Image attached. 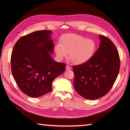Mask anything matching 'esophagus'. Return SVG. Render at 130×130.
Returning a JSON list of instances; mask_svg holds the SVG:
<instances>
[{
	"mask_svg": "<svg viewBox=\"0 0 130 130\" xmlns=\"http://www.w3.org/2000/svg\"><path fill=\"white\" fill-rule=\"evenodd\" d=\"M66 70H70V69H71V67H70V66L67 65L66 66Z\"/></svg>",
	"mask_w": 130,
	"mask_h": 130,
	"instance_id": "1",
	"label": "esophagus"
}]
</instances>
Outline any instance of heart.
<instances>
[{
  "label": "heart",
  "mask_w": 130,
  "mask_h": 130,
  "mask_svg": "<svg viewBox=\"0 0 130 130\" xmlns=\"http://www.w3.org/2000/svg\"><path fill=\"white\" fill-rule=\"evenodd\" d=\"M95 43L90 39H86L80 35L70 34L64 35L61 44L55 46L57 57L62 60L69 54L70 60L75 64H81L87 62L95 52Z\"/></svg>",
  "instance_id": "obj_1"
}]
</instances>
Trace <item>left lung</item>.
<instances>
[{"label":"left lung","instance_id":"1","mask_svg":"<svg viewBox=\"0 0 130 130\" xmlns=\"http://www.w3.org/2000/svg\"><path fill=\"white\" fill-rule=\"evenodd\" d=\"M100 46L85 63L73 67L74 87L84 98L96 100L105 95L112 87L120 69V58L114 43L99 35Z\"/></svg>","mask_w":130,"mask_h":130}]
</instances>
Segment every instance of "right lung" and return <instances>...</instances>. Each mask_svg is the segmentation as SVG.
Instances as JSON below:
<instances>
[{"mask_svg":"<svg viewBox=\"0 0 130 130\" xmlns=\"http://www.w3.org/2000/svg\"><path fill=\"white\" fill-rule=\"evenodd\" d=\"M50 30L35 31L19 38L12 52L11 67L18 87L26 95L41 96L52 89L53 80L65 71L66 64L55 61Z\"/></svg>","mask_w":130,"mask_h":130,"instance_id":"add662e5","label":"right lung"}]
</instances>
